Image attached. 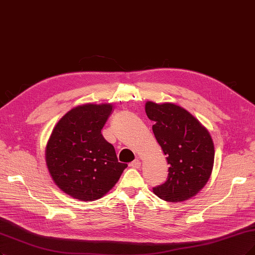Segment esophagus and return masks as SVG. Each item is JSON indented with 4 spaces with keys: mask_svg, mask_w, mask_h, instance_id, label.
Instances as JSON below:
<instances>
[{
    "mask_svg": "<svg viewBox=\"0 0 255 255\" xmlns=\"http://www.w3.org/2000/svg\"><path fill=\"white\" fill-rule=\"evenodd\" d=\"M130 167H132V168H134V169H138L139 167H140V161L139 159H134L133 162H131L130 163V165H129Z\"/></svg>",
    "mask_w": 255,
    "mask_h": 255,
    "instance_id": "34e87169",
    "label": "esophagus"
}]
</instances>
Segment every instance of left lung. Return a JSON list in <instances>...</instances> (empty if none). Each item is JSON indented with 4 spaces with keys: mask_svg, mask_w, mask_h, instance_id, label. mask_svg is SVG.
<instances>
[{
    "mask_svg": "<svg viewBox=\"0 0 255 255\" xmlns=\"http://www.w3.org/2000/svg\"><path fill=\"white\" fill-rule=\"evenodd\" d=\"M146 115L170 165L167 181L153 188L164 201L180 203L199 193L208 182L214 163V145L199 120L172 103L147 102Z\"/></svg>",
    "mask_w": 255,
    "mask_h": 255,
    "instance_id": "8db88e82",
    "label": "left lung"
}]
</instances>
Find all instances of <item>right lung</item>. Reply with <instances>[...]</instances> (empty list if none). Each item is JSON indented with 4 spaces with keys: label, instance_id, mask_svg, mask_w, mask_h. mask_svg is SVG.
Listing matches in <instances>:
<instances>
[{
    "label": "right lung",
    "instance_id": "add662e5",
    "mask_svg": "<svg viewBox=\"0 0 255 255\" xmlns=\"http://www.w3.org/2000/svg\"><path fill=\"white\" fill-rule=\"evenodd\" d=\"M111 111V104L71 109L55 125L46 145V164L53 182L74 199H101L127 168L101 133Z\"/></svg>",
    "mask_w": 255,
    "mask_h": 255
}]
</instances>
